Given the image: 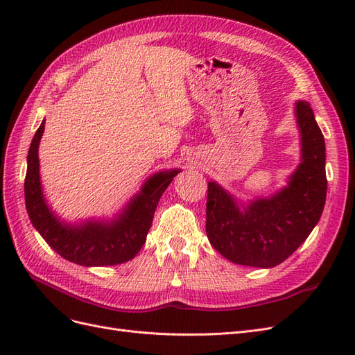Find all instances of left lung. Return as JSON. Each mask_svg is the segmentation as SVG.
Listing matches in <instances>:
<instances>
[{"label":"left lung","mask_w":355,"mask_h":355,"mask_svg":"<svg viewBox=\"0 0 355 355\" xmlns=\"http://www.w3.org/2000/svg\"><path fill=\"white\" fill-rule=\"evenodd\" d=\"M302 135V163L287 188L270 200L240 209L219 185L207 188L206 232L211 245L231 262L271 268L286 261L314 230L324 209L326 145L308 102L296 103Z\"/></svg>","instance_id":"1"}]
</instances>
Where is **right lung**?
I'll list each match as a JSON object with an SVG mask.
<instances>
[{
  "mask_svg": "<svg viewBox=\"0 0 355 355\" xmlns=\"http://www.w3.org/2000/svg\"><path fill=\"white\" fill-rule=\"evenodd\" d=\"M42 133L44 121L32 139L28 153L25 202L32 225L51 249L69 262L84 266H103L133 259L145 244L157 204L178 175V170L164 171L149 179L120 219L111 223L89 222L80 227H69L56 219L42 198L38 161V144Z\"/></svg>",
  "mask_w": 355,
  "mask_h": 355,
  "instance_id": "right-lung-1",
  "label": "right lung"
}]
</instances>
